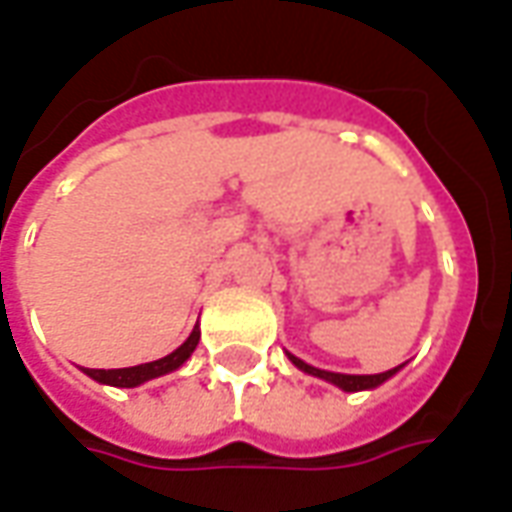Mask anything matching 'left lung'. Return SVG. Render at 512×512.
Listing matches in <instances>:
<instances>
[{
    "label": "left lung",
    "instance_id": "1",
    "mask_svg": "<svg viewBox=\"0 0 512 512\" xmlns=\"http://www.w3.org/2000/svg\"><path fill=\"white\" fill-rule=\"evenodd\" d=\"M288 359L293 365L304 370V373H310L315 378H323V381H329V384L340 386L343 392H362V389H376L386 381V378H392L400 370V367H392V370H386V373H378V376H345V373H329V370H318V367L307 365V362H301L299 356L288 354Z\"/></svg>",
    "mask_w": 512,
    "mask_h": 512
}]
</instances>
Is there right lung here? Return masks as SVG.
Segmentation results:
<instances>
[{
    "label": "right lung",
    "mask_w": 512,
    "mask_h": 512,
    "mask_svg": "<svg viewBox=\"0 0 512 512\" xmlns=\"http://www.w3.org/2000/svg\"><path fill=\"white\" fill-rule=\"evenodd\" d=\"M200 343V326H194V332L186 337V343L175 348L172 354H167L164 359H156V362H147V365H136V367H123V370H90V367H84V373L90 378H95L98 384H109V386H139L150 381V378L158 376H167L172 370H178L191 354H194V348Z\"/></svg>",
    "instance_id": "add662e5"
}]
</instances>
